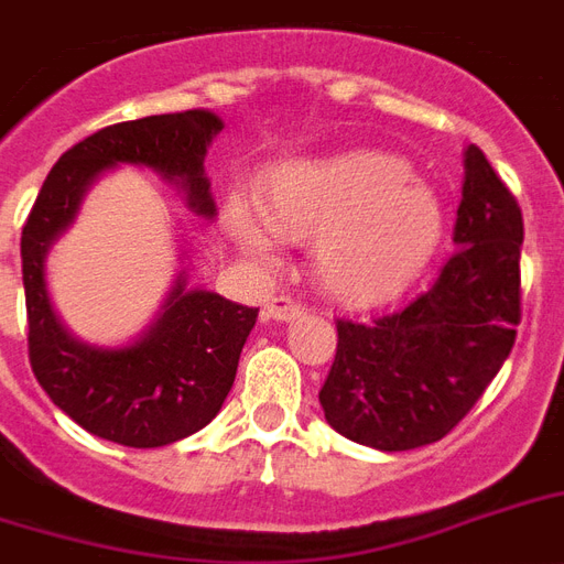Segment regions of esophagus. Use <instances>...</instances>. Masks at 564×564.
<instances>
[{
    "label": "esophagus",
    "mask_w": 564,
    "mask_h": 564,
    "mask_svg": "<svg viewBox=\"0 0 564 564\" xmlns=\"http://www.w3.org/2000/svg\"><path fill=\"white\" fill-rule=\"evenodd\" d=\"M301 313H304V307H301L299 301L286 299V295L269 299V304H265V318H272V322H292Z\"/></svg>",
    "instance_id": "obj_1"
}]
</instances>
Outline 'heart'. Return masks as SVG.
<instances>
[{"label":"heart","mask_w":564,"mask_h":564,"mask_svg":"<svg viewBox=\"0 0 564 564\" xmlns=\"http://www.w3.org/2000/svg\"><path fill=\"white\" fill-rule=\"evenodd\" d=\"M257 210L286 239H316L313 269L336 301L366 307L394 299L436 254L445 237L438 195L410 166L377 149L295 158L257 187ZM239 246L269 254V234L246 204H230Z\"/></svg>","instance_id":"1"}]
</instances>
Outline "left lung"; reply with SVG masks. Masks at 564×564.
<instances>
[{"label": "left lung", "mask_w": 564, "mask_h": 564, "mask_svg": "<svg viewBox=\"0 0 564 564\" xmlns=\"http://www.w3.org/2000/svg\"><path fill=\"white\" fill-rule=\"evenodd\" d=\"M521 242L516 195L468 145L456 251L436 281L392 313L336 322V357L318 392L327 424L389 454L447 436L516 345Z\"/></svg>", "instance_id": "left-lung-1"}]
</instances>
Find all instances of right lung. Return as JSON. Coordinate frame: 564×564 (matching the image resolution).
I'll return each instance as SVG.
<instances>
[{
    "label": "right lung",
    "mask_w": 564,
    "mask_h": 564,
    "mask_svg": "<svg viewBox=\"0 0 564 564\" xmlns=\"http://www.w3.org/2000/svg\"><path fill=\"white\" fill-rule=\"evenodd\" d=\"M219 131L221 119L210 110L101 128L61 154L22 225L31 369L52 403L93 436L126 447H161L210 424L234 386L257 307H242L219 292L187 290V274L181 272L158 318L134 343L119 348L82 343L48 299V248L75 221L93 181L122 163L154 170L184 193L195 216L213 219L216 202L204 154Z\"/></svg>",
    "instance_id": "obj_1"
}]
</instances>
